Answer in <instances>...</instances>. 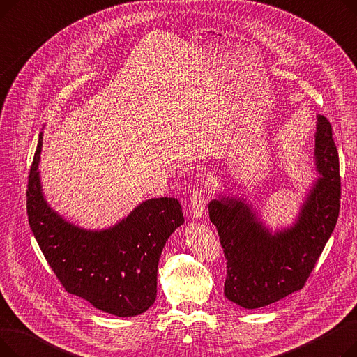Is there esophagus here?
Segmentation results:
<instances>
[{
	"label": "esophagus",
	"instance_id": "esophagus-1",
	"mask_svg": "<svg viewBox=\"0 0 357 357\" xmlns=\"http://www.w3.org/2000/svg\"><path fill=\"white\" fill-rule=\"evenodd\" d=\"M205 208V197L204 192L197 190L194 191L192 197H191V215L194 218H201L202 213Z\"/></svg>",
	"mask_w": 357,
	"mask_h": 357
}]
</instances>
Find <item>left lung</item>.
I'll return each instance as SVG.
<instances>
[{
	"mask_svg": "<svg viewBox=\"0 0 357 357\" xmlns=\"http://www.w3.org/2000/svg\"><path fill=\"white\" fill-rule=\"evenodd\" d=\"M314 171L289 226L271 229L245 194L222 191L208 204L217 227L227 278L224 295L246 310L278 303L301 289L320 257L340 210L339 153L331 124L317 114Z\"/></svg>",
	"mask_w": 357,
	"mask_h": 357,
	"instance_id": "obj_1",
	"label": "left lung"
}]
</instances>
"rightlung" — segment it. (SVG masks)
Returning a JSON list of instances; mask_svg holds the SVG:
<instances>
[{
    "label": "right lung",
    "instance_id": "add662e5",
    "mask_svg": "<svg viewBox=\"0 0 357 357\" xmlns=\"http://www.w3.org/2000/svg\"><path fill=\"white\" fill-rule=\"evenodd\" d=\"M43 131L29 175L30 229L63 288L93 308L117 317L140 315L153 305L158 265L171 234L183 224L175 198L142 201L105 229L78 226L47 202L40 178Z\"/></svg>",
    "mask_w": 357,
    "mask_h": 357
}]
</instances>
